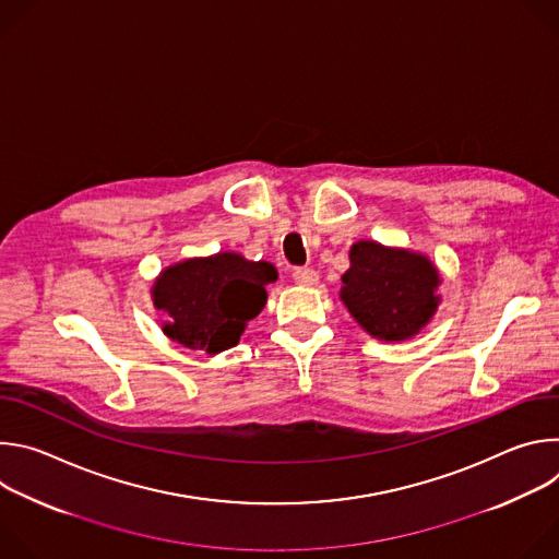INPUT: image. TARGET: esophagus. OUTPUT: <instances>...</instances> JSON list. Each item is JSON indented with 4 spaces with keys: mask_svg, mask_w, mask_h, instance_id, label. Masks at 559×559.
Wrapping results in <instances>:
<instances>
[{
    "mask_svg": "<svg viewBox=\"0 0 559 559\" xmlns=\"http://www.w3.org/2000/svg\"><path fill=\"white\" fill-rule=\"evenodd\" d=\"M292 278H294L298 285L311 287V285H316V283H318V272H316V270H311V267H294Z\"/></svg>",
    "mask_w": 559,
    "mask_h": 559,
    "instance_id": "obj_1",
    "label": "esophagus"
}]
</instances>
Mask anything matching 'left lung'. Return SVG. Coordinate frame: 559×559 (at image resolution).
Masks as SVG:
<instances>
[{"label": "left lung", "mask_w": 559, "mask_h": 559, "mask_svg": "<svg viewBox=\"0 0 559 559\" xmlns=\"http://www.w3.org/2000/svg\"><path fill=\"white\" fill-rule=\"evenodd\" d=\"M341 298L349 313L380 341H405L433 316L440 276L431 261L405 250L360 241L349 252Z\"/></svg>", "instance_id": "1"}]
</instances>
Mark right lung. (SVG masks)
Here are the masks:
<instances>
[{
	"mask_svg": "<svg viewBox=\"0 0 559 559\" xmlns=\"http://www.w3.org/2000/svg\"><path fill=\"white\" fill-rule=\"evenodd\" d=\"M278 278L274 265L223 252L190 259L156 278L152 298L170 313L164 332L190 349L218 354L241 338L248 321L267 302L265 287Z\"/></svg>",
	"mask_w": 559,
	"mask_h": 559,
	"instance_id": "right-lung-1",
	"label": "right lung"
}]
</instances>
